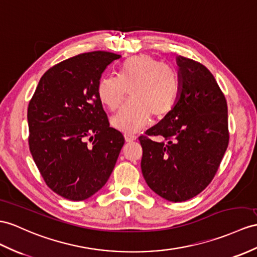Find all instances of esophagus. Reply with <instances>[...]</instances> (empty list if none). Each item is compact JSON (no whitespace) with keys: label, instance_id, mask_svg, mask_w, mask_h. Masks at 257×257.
Instances as JSON below:
<instances>
[{"label":"esophagus","instance_id":"34e87169","mask_svg":"<svg viewBox=\"0 0 257 257\" xmlns=\"http://www.w3.org/2000/svg\"><path fill=\"white\" fill-rule=\"evenodd\" d=\"M124 137H125V141H126V142H133V141H135L137 139L136 135L130 134V133H125Z\"/></svg>","mask_w":257,"mask_h":257}]
</instances>
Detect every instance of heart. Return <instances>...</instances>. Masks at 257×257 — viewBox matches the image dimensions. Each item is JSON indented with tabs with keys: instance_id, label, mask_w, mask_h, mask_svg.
I'll return each mask as SVG.
<instances>
[{
	"instance_id": "obj_1",
	"label": "heart",
	"mask_w": 257,
	"mask_h": 257,
	"mask_svg": "<svg viewBox=\"0 0 257 257\" xmlns=\"http://www.w3.org/2000/svg\"><path fill=\"white\" fill-rule=\"evenodd\" d=\"M131 100L112 117L113 127L124 133H134L149 117L168 114L177 101L179 78L174 68L160 63L149 55H135L118 66L117 77L103 76L97 85L100 101L115 111L126 97Z\"/></svg>"
}]
</instances>
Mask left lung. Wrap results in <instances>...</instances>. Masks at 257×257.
<instances>
[{
  "instance_id": "1",
  "label": "left lung",
  "mask_w": 257,
  "mask_h": 257,
  "mask_svg": "<svg viewBox=\"0 0 257 257\" xmlns=\"http://www.w3.org/2000/svg\"><path fill=\"white\" fill-rule=\"evenodd\" d=\"M179 96L162 120L139 137L142 172L156 194L184 202L214 179L229 144L228 105L209 70L179 55ZM149 136H162L158 143Z\"/></svg>"
}]
</instances>
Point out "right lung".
<instances>
[{
	"mask_svg": "<svg viewBox=\"0 0 257 257\" xmlns=\"http://www.w3.org/2000/svg\"><path fill=\"white\" fill-rule=\"evenodd\" d=\"M120 56L93 51L62 61L43 74L29 101L31 156L46 184L70 201L107 183L124 145L97 95L101 74Z\"/></svg>",
	"mask_w": 257,
	"mask_h": 257,
	"instance_id": "1",
	"label": "right lung"
}]
</instances>
